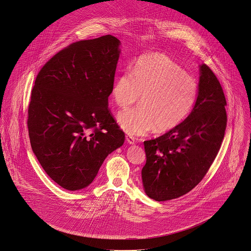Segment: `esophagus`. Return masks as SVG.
I'll return each instance as SVG.
<instances>
[{"mask_svg":"<svg viewBox=\"0 0 251 251\" xmlns=\"http://www.w3.org/2000/svg\"><path fill=\"white\" fill-rule=\"evenodd\" d=\"M126 140L129 144H135V138L133 135H126Z\"/></svg>","mask_w":251,"mask_h":251,"instance_id":"obj_1","label":"esophagus"}]
</instances>
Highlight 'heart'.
<instances>
[{
    "mask_svg": "<svg viewBox=\"0 0 251 251\" xmlns=\"http://www.w3.org/2000/svg\"><path fill=\"white\" fill-rule=\"evenodd\" d=\"M200 95L195 78L171 58L154 53L138 58L134 70L126 68L115 80L112 96L120 108H128L140 96V107L118 114L129 135L157 134L178 127L193 111Z\"/></svg>",
    "mask_w": 251,
    "mask_h": 251,
    "instance_id": "heart-1",
    "label": "heart"
}]
</instances>
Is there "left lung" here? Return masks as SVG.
<instances>
[{"instance_id":"8db88e82","label":"left lung","mask_w":251,"mask_h":251,"mask_svg":"<svg viewBox=\"0 0 251 251\" xmlns=\"http://www.w3.org/2000/svg\"><path fill=\"white\" fill-rule=\"evenodd\" d=\"M200 95L192 113L178 127L144 141L141 176L148 197L170 201L191 191L219 153L227 123L226 100L212 70L201 66Z\"/></svg>"}]
</instances>
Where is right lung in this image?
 <instances>
[{"instance_id":"1","label":"right lung","mask_w":251,"mask_h":251,"mask_svg":"<svg viewBox=\"0 0 251 251\" xmlns=\"http://www.w3.org/2000/svg\"><path fill=\"white\" fill-rule=\"evenodd\" d=\"M120 41L81 40L40 70L27 111L30 144L41 166L61 187L75 191L96 177L125 134L108 107Z\"/></svg>"}]
</instances>
